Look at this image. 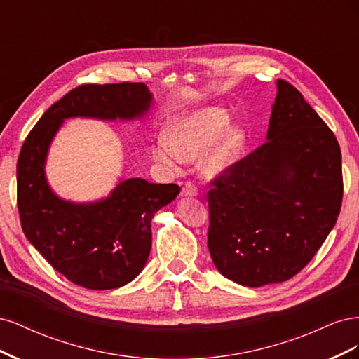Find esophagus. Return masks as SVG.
Returning a JSON list of instances; mask_svg holds the SVG:
<instances>
[{"instance_id": "esophagus-1", "label": "esophagus", "mask_w": 359, "mask_h": 359, "mask_svg": "<svg viewBox=\"0 0 359 359\" xmlns=\"http://www.w3.org/2000/svg\"><path fill=\"white\" fill-rule=\"evenodd\" d=\"M181 194H182L184 198H193V196H198V189H196V186H194L193 182H186V184H184V187H182Z\"/></svg>"}]
</instances>
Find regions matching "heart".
I'll list each match as a JSON object with an SVG mask.
<instances>
[{
  "label": "heart",
  "instance_id": "obj_1",
  "mask_svg": "<svg viewBox=\"0 0 359 359\" xmlns=\"http://www.w3.org/2000/svg\"><path fill=\"white\" fill-rule=\"evenodd\" d=\"M229 112L223 107L206 106L184 114L169 126V140L160 139L153 154L156 160L175 165L193 161L201 155L203 175L214 178L229 172L241 160L245 147V130L229 124Z\"/></svg>",
  "mask_w": 359,
  "mask_h": 359
}]
</instances>
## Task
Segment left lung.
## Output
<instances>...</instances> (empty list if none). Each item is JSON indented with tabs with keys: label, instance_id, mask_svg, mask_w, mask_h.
Here are the masks:
<instances>
[{
	"label": "left lung",
	"instance_id": "left-lung-1",
	"mask_svg": "<svg viewBox=\"0 0 359 359\" xmlns=\"http://www.w3.org/2000/svg\"><path fill=\"white\" fill-rule=\"evenodd\" d=\"M208 248L220 274L247 287L283 283L335 226L341 151L301 93L277 81L266 142L214 182Z\"/></svg>",
	"mask_w": 359,
	"mask_h": 359
}]
</instances>
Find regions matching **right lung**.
I'll return each instance as SVG.
<instances>
[{
    "label": "right lung",
    "instance_id": "add662e5",
    "mask_svg": "<svg viewBox=\"0 0 359 359\" xmlns=\"http://www.w3.org/2000/svg\"><path fill=\"white\" fill-rule=\"evenodd\" d=\"M154 104L145 83L82 85L43 114L18 160V208L27 240L72 283L107 290L126 286L144 269L151 222L175 201L177 184L119 177L104 198L74 202L52 190L46 177L49 148L64 121H142Z\"/></svg>",
    "mask_w": 359,
    "mask_h": 359
}]
</instances>
